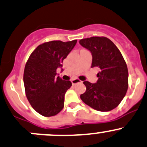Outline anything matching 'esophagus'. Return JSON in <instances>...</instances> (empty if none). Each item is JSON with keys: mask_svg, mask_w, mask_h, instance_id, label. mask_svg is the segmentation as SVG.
Wrapping results in <instances>:
<instances>
[{"mask_svg": "<svg viewBox=\"0 0 147 147\" xmlns=\"http://www.w3.org/2000/svg\"><path fill=\"white\" fill-rule=\"evenodd\" d=\"M80 82H82V81L80 80H78V79H73V80H72V85H76V84L80 83Z\"/></svg>", "mask_w": 147, "mask_h": 147, "instance_id": "34e87169", "label": "esophagus"}]
</instances>
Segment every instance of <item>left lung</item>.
Wrapping results in <instances>:
<instances>
[{
  "instance_id": "8db88e82",
  "label": "left lung",
  "mask_w": 147,
  "mask_h": 147,
  "mask_svg": "<svg viewBox=\"0 0 147 147\" xmlns=\"http://www.w3.org/2000/svg\"><path fill=\"white\" fill-rule=\"evenodd\" d=\"M79 42L92 55L91 67L100 69L95 83L83 82L86 91L80 95L81 100L98 111H110L120 104L127 92L129 72L126 62L117 47L108 38L94 36Z\"/></svg>"
}]
</instances>
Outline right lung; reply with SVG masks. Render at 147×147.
Masks as SVG:
<instances>
[{
    "label": "right lung",
    "mask_w": 147,
    "mask_h": 147,
    "mask_svg": "<svg viewBox=\"0 0 147 147\" xmlns=\"http://www.w3.org/2000/svg\"><path fill=\"white\" fill-rule=\"evenodd\" d=\"M76 43L77 40L42 44L31 53L26 64V95L32 108L42 116H55L63 109L65 95L72 82L57 77V69H62V62Z\"/></svg>",
    "instance_id": "right-lung-1"
}]
</instances>
